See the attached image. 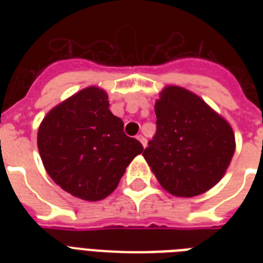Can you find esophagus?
Wrapping results in <instances>:
<instances>
[{
  "label": "esophagus",
  "mask_w": 263,
  "mask_h": 263,
  "mask_svg": "<svg viewBox=\"0 0 263 263\" xmlns=\"http://www.w3.org/2000/svg\"><path fill=\"white\" fill-rule=\"evenodd\" d=\"M136 139L139 140V142H140V143H142V146H143V147H146V146H147V140H146V138H144V136L138 135V136H136Z\"/></svg>",
  "instance_id": "34e87169"
}]
</instances>
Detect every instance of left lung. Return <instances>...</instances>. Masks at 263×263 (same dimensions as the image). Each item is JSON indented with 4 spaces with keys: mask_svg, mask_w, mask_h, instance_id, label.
I'll list each match as a JSON object with an SVG mask.
<instances>
[{
    "mask_svg": "<svg viewBox=\"0 0 263 263\" xmlns=\"http://www.w3.org/2000/svg\"><path fill=\"white\" fill-rule=\"evenodd\" d=\"M154 109L157 131L143 157L157 180L175 196L209 191L232 160V127L203 99L179 86L161 91Z\"/></svg>",
    "mask_w": 263,
    "mask_h": 263,
    "instance_id": "1",
    "label": "left lung"
}]
</instances>
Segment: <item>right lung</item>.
<instances>
[{"mask_svg":"<svg viewBox=\"0 0 263 263\" xmlns=\"http://www.w3.org/2000/svg\"><path fill=\"white\" fill-rule=\"evenodd\" d=\"M38 150L55 184L94 202L115 191L143 146L124 134L121 119L109 110L106 92L91 86L45 116L38 129Z\"/></svg>","mask_w":263,"mask_h":263,"instance_id":"add662e5","label":"right lung"}]
</instances>
